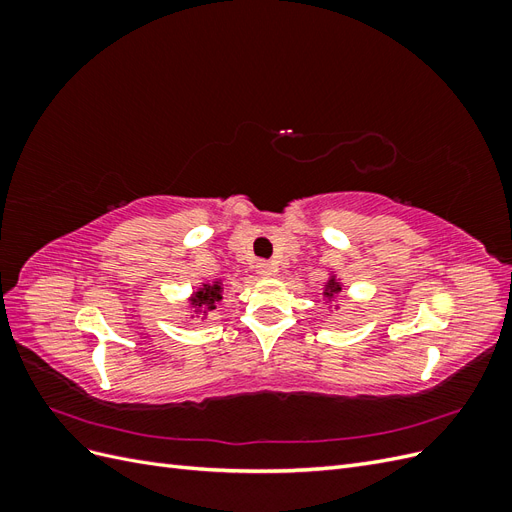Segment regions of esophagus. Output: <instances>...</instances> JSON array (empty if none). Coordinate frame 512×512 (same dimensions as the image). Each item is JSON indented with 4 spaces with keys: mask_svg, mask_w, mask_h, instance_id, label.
<instances>
[{
    "mask_svg": "<svg viewBox=\"0 0 512 512\" xmlns=\"http://www.w3.org/2000/svg\"><path fill=\"white\" fill-rule=\"evenodd\" d=\"M256 271H258V275H262V277H271V275L275 273V267L271 265V262H267V260H260L258 265H256Z\"/></svg>",
    "mask_w": 512,
    "mask_h": 512,
    "instance_id": "1",
    "label": "esophagus"
}]
</instances>
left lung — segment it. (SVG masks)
Here are the masks:
<instances>
[{
  "instance_id": "8db88e82",
  "label": "left lung",
  "mask_w": 512,
  "mask_h": 512,
  "mask_svg": "<svg viewBox=\"0 0 512 512\" xmlns=\"http://www.w3.org/2000/svg\"><path fill=\"white\" fill-rule=\"evenodd\" d=\"M339 290H342V286H339V282L335 280V277H331V280L327 282V286H324V297L333 299Z\"/></svg>"
}]
</instances>
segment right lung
<instances>
[{
  "label": "right lung",
  "mask_w": 512,
  "mask_h": 512,
  "mask_svg": "<svg viewBox=\"0 0 512 512\" xmlns=\"http://www.w3.org/2000/svg\"><path fill=\"white\" fill-rule=\"evenodd\" d=\"M220 299H222V286L220 282H213V284H205L198 292H194L192 305L200 309H215V303Z\"/></svg>",
  "instance_id": "1"
}]
</instances>
